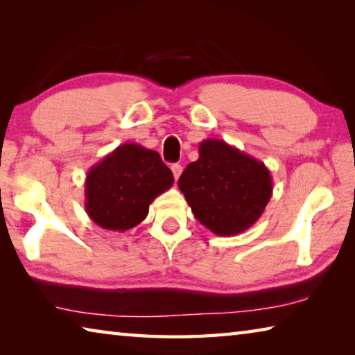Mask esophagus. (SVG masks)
<instances>
[{
    "mask_svg": "<svg viewBox=\"0 0 355 355\" xmlns=\"http://www.w3.org/2000/svg\"><path fill=\"white\" fill-rule=\"evenodd\" d=\"M172 173H173V177H175V180H178V177L182 175V172H183V167H182V164H172Z\"/></svg>",
    "mask_w": 355,
    "mask_h": 355,
    "instance_id": "obj_1",
    "label": "esophagus"
}]
</instances>
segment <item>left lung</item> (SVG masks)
<instances>
[{
  "instance_id": "8db88e82",
  "label": "left lung",
  "mask_w": 355,
  "mask_h": 355,
  "mask_svg": "<svg viewBox=\"0 0 355 355\" xmlns=\"http://www.w3.org/2000/svg\"><path fill=\"white\" fill-rule=\"evenodd\" d=\"M178 188L202 225L214 235L233 236L260 219L271 200L272 177L254 156L225 141L205 139Z\"/></svg>"
}]
</instances>
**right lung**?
Wrapping results in <instances>:
<instances>
[{"mask_svg": "<svg viewBox=\"0 0 355 355\" xmlns=\"http://www.w3.org/2000/svg\"><path fill=\"white\" fill-rule=\"evenodd\" d=\"M172 184V171L158 152L135 142L122 144L89 169L84 208L101 228L125 232L141 224L150 203Z\"/></svg>", "mask_w": 355, "mask_h": 355, "instance_id": "obj_1", "label": "right lung"}]
</instances>
